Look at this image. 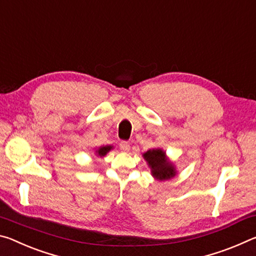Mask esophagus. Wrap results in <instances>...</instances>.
Masks as SVG:
<instances>
[{"instance_id": "esophagus-1", "label": "esophagus", "mask_w": 256, "mask_h": 256, "mask_svg": "<svg viewBox=\"0 0 256 256\" xmlns=\"http://www.w3.org/2000/svg\"><path fill=\"white\" fill-rule=\"evenodd\" d=\"M120 150H122V152H128V150H130V145H129L128 142H121V143H120Z\"/></svg>"}]
</instances>
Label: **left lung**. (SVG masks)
<instances>
[{"label":"left lung","mask_w":256,"mask_h":256,"mask_svg":"<svg viewBox=\"0 0 256 256\" xmlns=\"http://www.w3.org/2000/svg\"><path fill=\"white\" fill-rule=\"evenodd\" d=\"M150 169V174L158 182L172 179L177 176V168L162 148H152L142 154Z\"/></svg>","instance_id":"obj_1"}]
</instances>
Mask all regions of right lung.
Wrapping results in <instances>:
<instances>
[{
  "instance_id": "right-lung-1",
  "label": "right lung",
  "mask_w": 256,
  "mask_h": 256,
  "mask_svg": "<svg viewBox=\"0 0 256 256\" xmlns=\"http://www.w3.org/2000/svg\"><path fill=\"white\" fill-rule=\"evenodd\" d=\"M111 150H113V146L112 145H106V146H100L98 150H95V156H98V158H103L106 156V154L110 152Z\"/></svg>"
}]
</instances>
